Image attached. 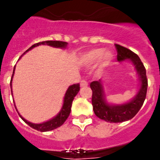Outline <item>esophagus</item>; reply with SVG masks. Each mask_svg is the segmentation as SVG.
Masks as SVG:
<instances>
[{
	"label": "esophagus",
	"mask_w": 160,
	"mask_h": 160,
	"mask_svg": "<svg viewBox=\"0 0 160 160\" xmlns=\"http://www.w3.org/2000/svg\"><path fill=\"white\" fill-rule=\"evenodd\" d=\"M87 85H88V82H87L86 80H81V82H80V86H81V87H85V86H87Z\"/></svg>",
	"instance_id": "34e87169"
}]
</instances>
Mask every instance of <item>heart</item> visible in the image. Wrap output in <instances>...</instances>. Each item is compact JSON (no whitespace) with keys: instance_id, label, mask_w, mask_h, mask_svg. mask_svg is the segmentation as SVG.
<instances>
[{"instance_id":"obj_1","label":"heart","mask_w":160,"mask_h":160,"mask_svg":"<svg viewBox=\"0 0 160 160\" xmlns=\"http://www.w3.org/2000/svg\"><path fill=\"white\" fill-rule=\"evenodd\" d=\"M112 58V53L110 51H105L103 48H94L84 53L80 58V63L84 66H91L100 60L102 66L109 64Z\"/></svg>"}]
</instances>
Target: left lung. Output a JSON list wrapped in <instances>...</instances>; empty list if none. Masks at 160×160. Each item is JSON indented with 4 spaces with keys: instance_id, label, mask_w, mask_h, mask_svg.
Wrapping results in <instances>:
<instances>
[{
    "instance_id": "8db88e82",
    "label": "left lung",
    "mask_w": 160,
    "mask_h": 160,
    "mask_svg": "<svg viewBox=\"0 0 160 160\" xmlns=\"http://www.w3.org/2000/svg\"><path fill=\"white\" fill-rule=\"evenodd\" d=\"M118 51V61H131L135 67L138 77L139 87L137 94L132 99L122 104H111L106 99L103 82L102 80L91 83L92 90V106L96 117L109 122H122L128 121L136 115L142 107L146 98L148 80L146 76V69L139 57L128 48L119 44H115Z\"/></svg>"
}]
</instances>
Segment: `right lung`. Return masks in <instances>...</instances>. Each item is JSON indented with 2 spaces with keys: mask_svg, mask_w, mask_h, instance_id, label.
Returning <instances> with one entry per match:
<instances>
[{
  "mask_svg": "<svg viewBox=\"0 0 160 160\" xmlns=\"http://www.w3.org/2000/svg\"><path fill=\"white\" fill-rule=\"evenodd\" d=\"M39 45H48V46H51V47L53 48H66L67 45H68V42H62V41H43V42H38V43L33 44L32 47L29 48L24 53H26L27 52H28L29 50L32 49L33 48L38 47V46H39ZM24 53H23V54H24ZM15 69L16 65L15 67H14V69H13V73H12V78H11V82H10L11 89H12V79H13V75H14ZM79 91H80V84H75V85H70V86H69V88L67 89L66 92L64 94V102H63V106H62V108H61V110L59 111V112H58L55 117H53V118H51L50 120L47 121V122H42V123H32V122H30L28 121H27L25 118H22V117L19 114V112H18V114L20 116V118H22L28 126H30L31 128H32L36 129L38 131L48 132L51 131V130H53V129H56L57 128H59L60 126H62V125L64 123V122L66 121L68 117L69 116V113H70V111H71L72 102H73V100H74L75 96L78 94ZM16 109H17V107H16ZM17 111H18V110H17Z\"/></svg>",
  "mask_w": 160,
  "mask_h": 160,
  "instance_id": "1",
  "label": "right lung"
}]
</instances>
